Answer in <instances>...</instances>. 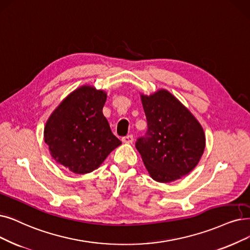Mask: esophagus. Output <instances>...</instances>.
Here are the masks:
<instances>
[{"mask_svg": "<svg viewBox=\"0 0 250 250\" xmlns=\"http://www.w3.org/2000/svg\"><path fill=\"white\" fill-rule=\"evenodd\" d=\"M122 141L125 144H132V142H133V135L132 134H128V135H126V136H124L122 138Z\"/></svg>", "mask_w": 250, "mask_h": 250, "instance_id": "obj_1", "label": "esophagus"}]
</instances>
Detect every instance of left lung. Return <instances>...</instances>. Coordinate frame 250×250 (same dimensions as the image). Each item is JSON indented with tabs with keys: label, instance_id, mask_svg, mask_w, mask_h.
I'll list each match as a JSON object with an SVG mask.
<instances>
[{
	"label": "left lung",
	"instance_id": "obj_1",
	"mask_svg": "<svg viewBox=\"0 0 250 250\" xmlns=\"http://www.w3.org/2000/svg\"><path fill=\"white\" fill-rule=\"evenodd\" d=\"M142 102L147 130L135 147L149 175L159 183H170L191 172L203 155L205 135L196 118L166 90Z\"/></svg>",
	"mask_w": 250,
	"mask_h": 250
}]
</instances>
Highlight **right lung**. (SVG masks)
<instances>
[{"mask_svg": "<svg viewBox=\"0 0 250 250\" xmlns=\"http://www.w3.org/2000/svg\"><path fill=\"white\" fill-rule=\"evenodd\" d=\"M106 94L82 86L69 94L48 119L45 143L52 157L74 173H89L121 145L103 114Z\"/></svg>", "mask_w": 250, "mask_h": 250, "instance_id": "obj_1", "label": "right lung"}]
</instances>
